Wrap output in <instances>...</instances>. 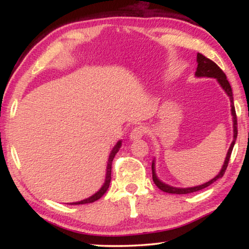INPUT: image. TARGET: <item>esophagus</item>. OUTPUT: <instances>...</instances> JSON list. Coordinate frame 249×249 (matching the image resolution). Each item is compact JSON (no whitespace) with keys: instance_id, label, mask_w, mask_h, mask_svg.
<instances>
[{"instance_id":"obj_1","label":"esophagus","mask_w":249,"mask_h":249,"mask_svg":"<svg viewBox=\"0 0 249 249\" xmlns=\"http://www.w3.org/2000/svg\"><path fill=\"white\" fill-rule=\"evenodd\" d=\"M146 134V127L145 126H137V127H135L132 132L129 134V138L132 141H137V140H141V138L144 136Z\"/></svg>"}]
</instances>
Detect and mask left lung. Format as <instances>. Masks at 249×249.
Listing matches in <instances>:
<instances>
[{
	"instance_id": "left-lung-1",
	"label": "left lung",
	"mask_w": 249,
	"mask_h": 249,
	"mask_svg": "<svg viewBox=\"0 0 249 249\" xmlns=\"http://www.w3.org/2000/svg\"><path fill=\"white\" fill-rule=\"evenodd\" d=\"M196 62H197V68H196V78L205 77V78L216 79V81L218 82V84H220L222 89L225 91V93L230 98L231 107V116H233V142H231L230 148H229V150H227L224 163H223L222 169L220 170V172H218V174L215 177H214L213 179H211L210 181H208V182H205L203 184H200V185H196V187L177 188V187H172V185H169V184H167L165 182H162V181L158 178L157 175H156V168H155L156 160L154 158L153 163H151V170H153V180H154L155 184L157 185V187L161 191L167 192V193H172V195H188V193L199 191V190H202V189L209 187L210 184H212L213 182H215L216 180L222 178L223 175H224L225 170H226L227 165H229L231 150H233V148H234L236 138H237V117H236V112H235V107H234L233 92H231V84H230L229 81H227L225 73L223 72L220 67H218L215 64V62L210 60L209 58L204 57L203 54H201V53L196 54Z\"/></svg>"
}]
</instances>
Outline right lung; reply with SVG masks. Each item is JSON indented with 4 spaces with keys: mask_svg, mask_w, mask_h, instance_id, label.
I'll list each match as a JSON object with an SVG mask.
<instances>
[{
    "mask_svg": "<svg viewBox=\"0 0 249 249\" xmlns=\"http://www.w3.org/2000/svg\"><path fill=\"white\" fill-rule=\"evenodd\" d=\"M121 146H122V141H119V142H116V145L112 148L111 153H109L108 160H107V174H105V180H104V183L102 184V187L100 188V190L96 191L94 195H92L91 196L87 197V199L81 200V201H78V202H72V203H69V204H87V203H92V202L99 200L100 197L103 196L104 193L107 191V189L109 187V182H111L112 161H113V159H114L115 155L117 154V151L120 150Z\"/></svg>",
    "mask_w": 249,
    "mask_h": 249,
    "instance_id": "right-lung-1",
    "label": "right lung"
}]
</instances>
